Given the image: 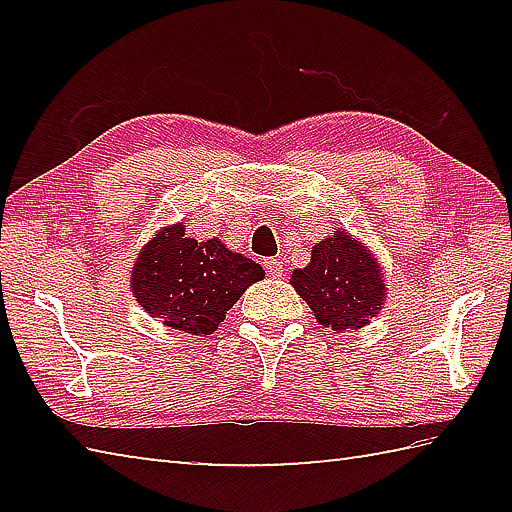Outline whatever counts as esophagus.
Masks as SVG:
<instances>
[{
	"label": "esophagus",
	"instance_id": "esophagus-1",
	"mask_svg": "<svg viewBox=\"0 0 512 512\" xmlns=\"http://www.w3.org/2000/svg\"><path fill=\"white\" fill-rule=\"evenodd\" d=\"M264 266H266V271H268V275H273V277H282V262H277V259H266L264 262Z\"/></svg>",
	"mask_w": 512,
	"mask_h": 512
}]
</instances>
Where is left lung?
Returning <instances> with one entry per match:
<instances>
[{
	"instance_id": "left-lung-1",
	"label": "left lung",
	"mask_w": 512,
	"mask_h": 512,
	"mask_svg": "<svg viewBox=\"0 0 512 512\" xmlns=\"http://www.w3.org/2000/svg\"><path fill=\"white\" fill-rule=\"evenodd\" d=\"M291 287L318 323L334 332L368 325L388 298L386 277L375 253L341 228H334L311 248L309 264L291 273Z\"/></svg>"
}]
</instances>
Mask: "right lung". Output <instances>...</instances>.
<instances>
[{"label":"right lung","mask_w":512,"mask_h":512,"mask_svg":"<svg viewBox=\"0 0 512 512\" xmlns=\"http://www.w3.org/2000/svg\"><path fill=\"white\" fill-rule=\"evenodd\" d=\"M264 268L235 253L219 237L196 241L185 225H164L137 255L131 271L133 298L151 318L178 332L203 336L219 329L225 314Z\"/></svg>","instance_id":"1"}]
</instances>
